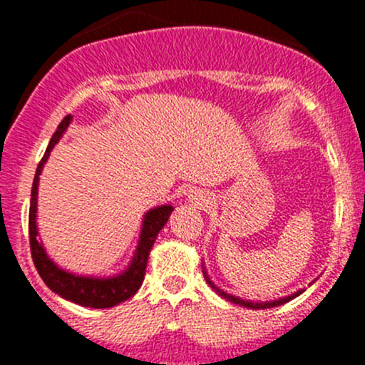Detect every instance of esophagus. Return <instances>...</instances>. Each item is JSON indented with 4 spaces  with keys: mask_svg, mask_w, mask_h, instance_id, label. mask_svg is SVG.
<instances>
[{
    "mask_svg": "<svg viewBox=\"0 0 365 365\" xmlns=\"http://www.w3.org/2000/svg\"><path fill=\"white\" fill-rule=\"evenodd\" d=\"M189 201H192V203L197 205V206H203V205L208 203V200H206V196H205L203 192H200V190H197V192L190 194Z\"/></svg>",
    "mask_w": 365,
    "mask_h": 365,
    "instance_id": "34e87169",
    "label": "esophagus"
}]
</instances>
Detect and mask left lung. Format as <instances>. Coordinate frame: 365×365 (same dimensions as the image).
Instances as JSON below:
<instances>
[{
    "instance_id": "1",
    "label": "left lung",
    "mask_w": 365,
    "mask_h": 365,
    "mask_svg": "<svg viewBox=\"0 0 365 365\" xmlns=\"http://www.w3.org/2000/svg\"><path fill=\"white\" fill-rule=\"evenodd\" d=\"M203 275H205L206 282H208V284H210V288H212L215 293H219V297L226 298L227 302H233V304H238V305H242V307H247V309H270V307H277V305H282V304H286V302L293 300V298L298 297L302 292H304V289H298L297 293H292V295H289V297L277 298V300H270V302H252V300H244V298H240V297L230 295V293H226V292H224V289L217 288V286L213 284L212 281H210L208 272H206L205 267H203Z\"/></svg>"
}]
</instances>
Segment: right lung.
<instances>
[{
  "mask_svg": "<svg viewBox=\"0 0 365 365\" xmlns=\"http://www.w3.org/2000/svg\"><path fill=\"white\" fill-rule=\"evenodd\" d=\"M70 121H72V116H65L63 121L58 125V130L51 138L49 146H47L46 153H43L38 168H36L35 178H33L31 203H29V245H31V257L42 281L56 295L65 298V300L73 302L77 305H83V307L108 309L128 300L141 288L143 281H145L150 251H152L153 244H155L159 231L168 222L169 215L173 212V206L160 205L145 213L138 247H135L132 261L121 274L113 275V277H88V275H77L58 267L47 256L42 242L36 238L38 237V227H36V197H38V180L40 175H42L43 164L49 159V153L58 145L61 135L65 134Z\"/></svg>",
  "mask_w": 365,
  "mask_h": 365,
  "instance_id": "obj_1",
  "label": "right lung"
}]
</instances>
